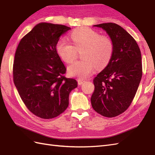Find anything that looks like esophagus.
Here are the masks:
<instances>
[{"label":"esophagus","instance_id":"esophagus-1","mask_svg":"<svg viewBox=\"0 0 155 155\" xmlns=\"http://www.w3.org/2000/svg\"><path fill=\"white\" fill-rule=\"evenodd\" d=\"M78 85H81V84H82L83 83H84V82H85V81H84V80H81V79H78Z\"/></svg>","mask_w":155,"mask_h":155}]
</instances>
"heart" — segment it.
I'll list each match as a JSON object with an SVG mask.
<instances>
[{"label": "heart", "mask_w": 155, "mask_h": 155, "mask_svg": "<svg viewBox=\"0 0 155 155\" xmlns=\"http://www.w3.org/2000/svg\"><path fill=\"white\" fill-rule=\"evenodd\" d=\"M71 37L74 45L65 38L59 40L56 45L58 55L66 63L74 61L77 51L84 50L82 54L84 59L75 61L68 67L71 76L86 79L95 72L96 67L101 69L109 64L114 52V45L110 38L101 36L88 28L74 30Z\"/></svg>", "instance_id": "b5f03b06"}]
</instances>
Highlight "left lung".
<instances>
[{
	"label": "left lung",
	"mask_w": 155,
	"mask_h": 155,
	"mask_svg": "<svg viewBox=\"0 0 155 155\" xmlns=\"http://www.w3.org/2000/svg\"><path fill=\"white\" fill-rule=\"evenodd\" d=\"M109 35L114 52L109 64L94 79L93 109L101 115L114 117L124 113L136 94L142 77L140 49L136 41L116 23L95 25Z\"/></svg>",
	"instance_id": "1"
}]
</instances>
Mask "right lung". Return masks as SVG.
Listing matches in <instances>:
<instances>
[{
    "label": "right lung",
    "instance_id": "1",
    "mask_svg": "<svg viewBox=\"0 0 155 155\" xmlns=\"http://www.w3.org/2000/svg\"><path fill=\"white\" fill-rule=\"evenodd\" d=\"M71 28L42 22L19 42L15 54L14 82L30 111L41 118L56 117L69 105L70 92L77 87L67 78L66 67L56 50L61 35Z\"/></svg>",
    "mask_w": 155,
    "mask_h": 155
}]
</instances>
